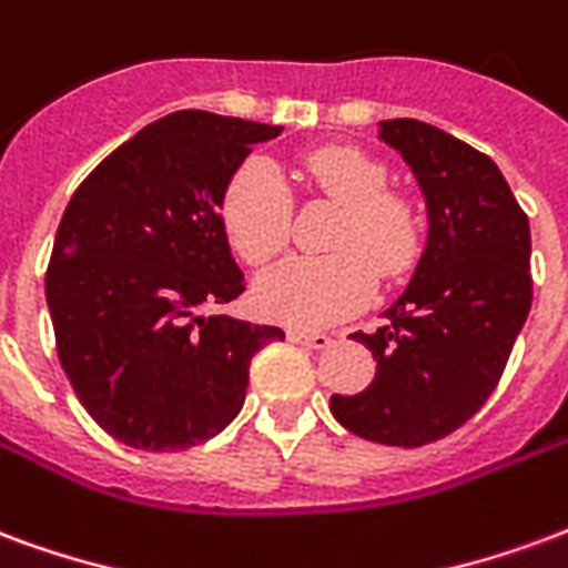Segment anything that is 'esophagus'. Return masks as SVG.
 Listing matches in <instances>:
<instances>
[{"mask_svg":"<svg viewBox=\"0 0 568 568\" xmlns=\"http://www.w3.org/2000/svg\"><path fill=\"white\" fill-rule=\"evenodd\" d=\"M287 338L290 342H296V345L314 347V351H324V347H329V342H333L326 333H308V329H290Z\"/></svg>","mask_w":568,"mask_h":568,"instance_id":"1","label":"esophagus"}]
</instances>
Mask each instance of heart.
Masks as SVG:
<instances>
[{
  "mask_svg": "<svg viewBox=\"0 0 568 568\" xmlns=\"http://www.w3.org/2000/svg\"><path fill=\"white\" fill-rule=\"evenodd\" d=\"M293 178L338 205L326 233V251L333 254L296 256L275 266L256 284V305L290 326L338 324L369 300L375 272L396 278L415 263L420 226L412 205L384 190V169L354 148L324 144L302 153ZM221 221L247 266H268L290 235V202L278 172L260 160L244 163L223 190Z\"/></svg>",
  "mask_w": 568,
  "mask_h": 568,
  "instance_id": "b5f03b06",
  "label": "heart"
}]
</instances>
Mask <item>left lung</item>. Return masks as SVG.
I'll return each instance as SVG.
<instances>
[{"instance_id": "left-lung-1", "label": "left lung", "mask_w": 568, "mask_h": 568, "mask_svg": "<svg viewBox=\"0 0 568 568\" xmlns=\"http://www.w3.org/2000/svg\"><path fill=\"white\" fill-rule=\"evenodd\" d=\"M426 196L429 235L415 278L375 333L366 390L329 399L357 436L420 448L469 420L503 378L532 305L529 221L487 153L424 120H381Z\"/></svg>"}]
</instances>
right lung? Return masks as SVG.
Listing matches in <instances>:
<instances>
[{
    "instance_id": "obj_1",
    "label": "right lung",
    "mask_w": 568,
    "mask_h": 568,
    "mask_svg": "<svg viewBox=\"0 0 568 568\" xmlns=\"http://www.w3.org/2000/svg\"><path fill=\"white\" fill-rule=\"evenodd\" d=\"M281 126L211 111L153 120L81 181L53 239L44 293L57 354L111 438L187 450L244 405L247 369L278 326L211 308L242 296L223 190Z\"/></svg>"
}]
</instances>
